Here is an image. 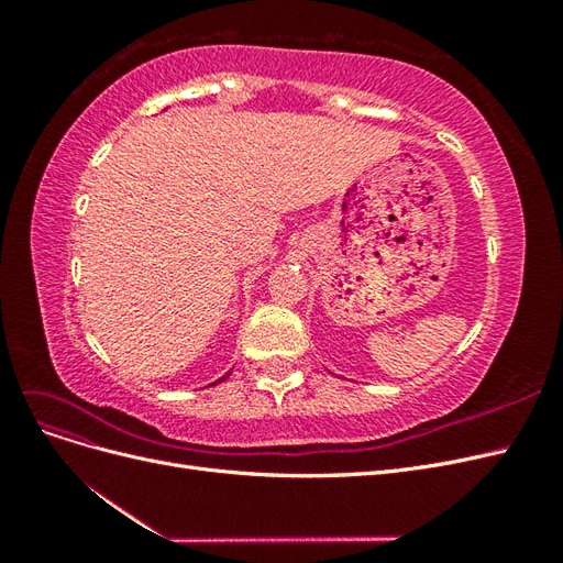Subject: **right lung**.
Returning <instances> with one entry per match:
<instances>
[{"label":"right lung","instance_id":"1","mask_svg":"<svg viewBox=\"0 0 563 563\" xmlns=\"http://www.w3.org/2000/svg\"><path fill=\"white\" fill-rule=\"evenodd\" d=\"M225 378H228V376H225ZM225 378H223V380H225ZM218 383H220V380H218Z\"/></svg>","mask_w":563,"mask_h":563}]
</instances>
